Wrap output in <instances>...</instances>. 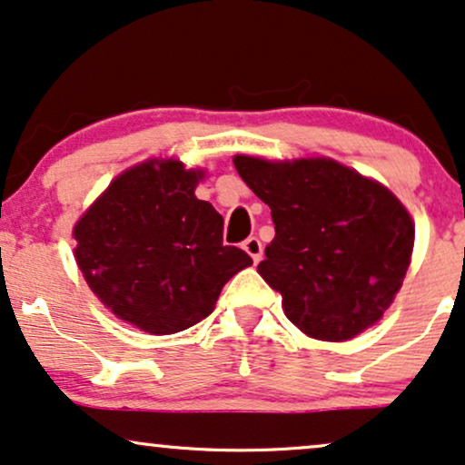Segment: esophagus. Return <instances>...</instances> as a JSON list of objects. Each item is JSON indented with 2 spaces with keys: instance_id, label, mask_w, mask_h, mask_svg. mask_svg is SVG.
<instances>
[{
  "instance_id": "34e87169",
  "label": "esophagus",
  "mask_w": 465,
  "mask_h": 465,
  "mask_svg": "<svg viewBox=\"0 0 465 465\" xmlns=\"http://www.w3.org/2000/svg\"><path fill=\"white\" fill-rule=\"evenodd\" d=\"M242 246H244V251L249 252V255L252 257V262H255V263L262 262V257H263V244L259 242V238H255V236L246 238Z\"/></svg>"
}]
</instances>
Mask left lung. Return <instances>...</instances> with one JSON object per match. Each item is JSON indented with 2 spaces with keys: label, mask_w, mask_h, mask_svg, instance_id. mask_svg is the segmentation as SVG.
I'll return each mask as SVG.
<instances>
[{
  "label": "left lung",
  "mask_w": 465,
  "mask_h": 465,
  "mask_svg": "<svg viewBox=\"0 0 465 465\" xmlns=\"http://www.w3.org/2000/svg\"><path fill=\"white\" fill-rule=\"evenodd\" d=\"M238 174L272 210L276 236L257 272L311 338L374 325L404 281L414 225L391 191L331 159L270 163L238 154Z\"/></svg>",
  "instance_id": "1"
}]
</instances>
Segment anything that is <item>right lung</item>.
<instances>
[{
  "mask_svg": "<svg viewBox=\"0 0 465 465\" xmlns=\"http://www.w3.org/2000/svg\"><path fill=\"white\" fill-rule=\"evenodd\" d=\"M200 178L181 161H146L116 178L74 229L93 293L142 331L200 323L223 284L252 263L223 244V216L193 193Z\"/></svg>",
  "mask_w": 465,
  "mask_h": 465,
  "instance_id": "obj_1",
  "label": "right lung"
}]
</instances>
